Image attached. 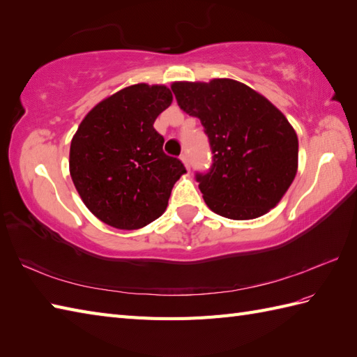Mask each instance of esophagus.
<instances>
[{
    "mask_svg": "<svg viewBox=\"0 0 357 357\" xmlns=\"http://www.w3.org/2000/svg\"><path fill=\"white\" fill-rule=\"evenodd\" d=\"M179 158H181V161H183L184 165L188 169V167H190V162H188V155H187V153H183Z\"/></svg>",
    "mask_w": 357,
    "mask_h": 357,
    "instance_id": "1",
    "label": "esophagus"
}]
</instances>
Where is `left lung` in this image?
<instances>
[{
    "label": "left lung",
    "instance_id": "obj_1",
    "mask_svg": "<svg viewBox=\"0 0 357 357\" xmlns=\"http://www.w3.org/2000/svg\"><path fill=\"white\" fill-rule=\"evenodd\" d=\"M172 90L208 136L213 164L196 181L210 210L245 221L276 207L298 172V136L282 112L229 78L179 81Z\"/></svg>",
    "mask_w": 357,
    "mask_h": 357
}]
</instances>
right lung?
<instances>
[{
	"instance_id": "right-lung-1",
	"label": "right lung",
	"mask_w": 357,
	"mask_h": 357,
	"mask_svg": "<svg viewBox=\"0 0 357 357\" xmlns=\"http://www.w3.org/2000/svg\"><path fill=\"white\" fill-rule=\"evenodd\" d=\"M173 101L165 86L135 84L105 98L82 119L70 144V176L104 224L136 230L161 216L185 173L164 153L155 119Z\"/></svg>"
}]
</instances>
